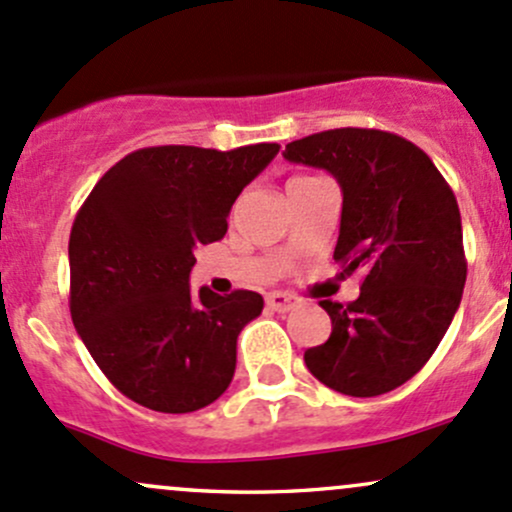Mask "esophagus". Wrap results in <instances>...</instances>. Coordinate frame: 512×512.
Wrapping results in <instances>:
<instances>
[{"instance_id": "esophagus-1", "label": "esophagus", "mask_w": 512, "mask_h": 512, "mask_svg": "<svg viewBox=\"0 0 512 512\" xmlns=\"http://www.w3.org/2000/svg\"><path fill=\"white\" fill-rule=\"evenodd\" d=\"M300 298L298 295H293V293H280V290H276V293H268L266 295V305L271 307V310H276V312H290V310H295V307L300 305Z\"/></svg>"}]
</instances>
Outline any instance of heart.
Instances as JSON below:
<instances>
[{
  "label": "heart",
  "instance_id": "b5f03b06",
  "mask_svg": "<svg viewBox=\"0 0 512 512\" xmlns=\"http://www.w3.org/2000/svg\"><path fill=\"white\" fill-rule=\"evenodd\" d=\"M295 180H302V178H295Z\"/></svg>",
  "mask_w": 512,
  "mask_h": 512
}]
</instances>
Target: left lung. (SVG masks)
I'll return each instance as SVG.
<instances>
[{"label": "left lung", "instance_id": "8db88e82", "mask_svg": "<svg viewBox=\"0 0 512 512\" xmlns=\"http://www.w3.org/2000/svg\"><path fill=\"white\" fill-rule=\"evenodd\" d=\"M290 163L322 168L342 188L334 261L364 271L354 302L322 300L332 334L305 351L312 376L337 393L373 398L430 361L466 283L461 214L422 148L378 129H329L285 146Z\"/></svg>", "mask_w": 512, "mask_h": 512}]
</instances>
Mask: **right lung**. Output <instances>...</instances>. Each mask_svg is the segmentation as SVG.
Returning <instances> with one entry per match:
<instances>
[{
    "label": "right lung",
    "instance_id": "right-lung-1",
    "mask_svg": "<svg viewBox=\"0 0 512 512\" xmlns=\"http://www.w3.org/2000/svg\"><path fill=\"white\" fill-rule=\"evenodd\" d=\"M278 144L153 146L102 175L70 232V315L112 386L156 412H195L229 388L254 290H190L195 249L227 234L239 192Z\"/></svg>",
    "mask_w": 512,
    "mask_h": 512
}]
</instances>
